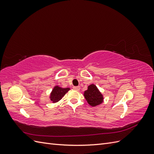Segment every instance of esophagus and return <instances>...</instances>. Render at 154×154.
<instances>
[{"mask_svg": "<svg viewBox=\"0 0 154 154\" xmlns=\"http://www.w3.org/2000/svg\"><path fill=\"white\" fill-rule=\"evenodd\" d=\"M73 88L75 91H80V87H79V86H76V87H73Z\"/></svg>", "mask_w": 154, "mask_h": 154, "instance_id": "1", "label": "esophagus"}]
</instances>
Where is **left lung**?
<instances>
[{"label": "left lung", "mask_w": 154, "mask_h": 154, "mask_svg": "<svg viewBox=\"0 0 154 154\" xmlns=\"http://www.w3.org/2000/svg\"><path fill=\"white\" fill-rule=\"evenodd\" d=\"M86 101L91 106L100 105L103 102V95L94 84H91L87 87V90L83 92Z\"/></svg>", "instance_id": "1"}]
</instances>
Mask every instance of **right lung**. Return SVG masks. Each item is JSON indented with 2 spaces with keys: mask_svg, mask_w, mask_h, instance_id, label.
Returning <instances> with one entry per match:
<instances>
[{
  "mask_svg": "<svg viewBox=\"0 0 154 154\" xmlns=\"http://www.w3.org/2000/svg\"><path fill=\"white\" fill-rule=\"evenodd\" d=\"M71 89L70 88H62L58 85H55L49 95V99L53 103L58 102L66 95V93Z\"/></svg>",
  "mask_w": 154,
  "mask_h": 154,
  "instance_id": "add662e5",
  "label": "right lung"
}]
</instances>
